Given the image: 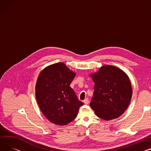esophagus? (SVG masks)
<instances>
[{
	"instance_id": "obj_1",
	"label": "esophagus",
	"mask_w": 151,
	"mask_h": 151,
	"mask_svg": "<svg viewBox=\"0 0 151 151\" xmlns=\"http://www.w3.org/2000/svg\"><path fill=\"white\" fill-rule=\"evenodd\" d=\"M89 103V100H88V98H86L84 100V103L85 104H88Z\"/></svg>"
}]
</instances>
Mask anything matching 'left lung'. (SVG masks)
Instances as JSON below:
<instances>
[{
	"instance_id": "8db88e82",
	"label": "left lung",
	"mask_w": 151,
	"mask_h": 151,
	"mask_svg": "<svg viewBox=\"0 0 151 151\" xmlns=\"http://www.w3.org/2000/svg\"><path fill=\"white\" fill-rule=\"evenodd\" d=\"M92 78L95 86L90 106L96 115L105 120L122 115L127 108L132 95L127 75L116 67L104 65Z\"/></svg>"
}]
</instances>
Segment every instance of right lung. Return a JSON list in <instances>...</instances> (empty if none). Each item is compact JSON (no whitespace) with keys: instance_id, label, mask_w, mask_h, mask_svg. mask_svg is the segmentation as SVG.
<instances>
[{"instance_id":"right-lung-1","label":"right lung","mask_w":151,"mask_h":151,"mask_svg":"<svg viewBox=\"0 0 151 151\" xmlns=\"http://www.w3.org/2000/svg\"><path fill=\"white\" fill-rule=\"evenodd\" d=\"M75 76L63 63L46 67L39 75L36 85L37 104L46 118L55 124L72 122L84 104L70 86Z\"/></svg>"}]
</instances>
